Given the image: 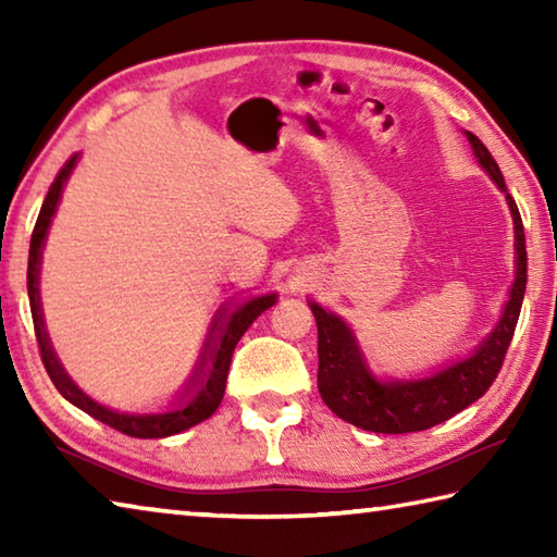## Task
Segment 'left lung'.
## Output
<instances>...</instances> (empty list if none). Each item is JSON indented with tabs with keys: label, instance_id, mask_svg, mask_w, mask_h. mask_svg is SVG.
Returning a JSON list of instances; mask_svg holds the SVG:
<instances>
[{
	"label": "left lung",
	"instance_id": "left-lung-1",
	"mask_svg": "<svg viewBox=\"0 0 557 557\" xmlns=\"http://www.w3.org/2000/svg\"><path fill=\"white\" fill-rule=\"evenodd\" d=\"M467 139L474 147L479 164L486 169L496 186L506 194L502 169H498L492 152L471 132H467ZM506 201L516 223V282L511 295H508L502 322L496 324L494 332L484 338V344L467 361L449 366V369L435 373L432 379L381 383L366 371L351 329L332 312L312 305L319 332L317 385L329 410L361 430L383 432V435H403V432H420L440 425V422L449 420L451 414L469 408L471 403L482 398L492 388V383L504 366L508 346H511L528 277L523 221L511 194H506Z\"/></svg>",
	"mask_w": 557,
	"mask_h": 557
}]
</instances>
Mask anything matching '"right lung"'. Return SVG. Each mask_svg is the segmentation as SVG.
Wrapping results in <instances>:
<instances>
[{
  "label": "right lung",
  "instance_id": "right-lung-1",
  "mask_svg": "<svg viewBox=\"0 0 557 557\" xmlns=\"http://www.w3.org/2000/svg\"><path fill=\"white\" fill-rule=\"evenodd\" d=\"M75 164V154L61 166V172L55 174L53 184L49 186V194H46L44 206L39 219H36L34 233H32V245H29V270H26V287H29V305H32V317H34V332H36V342H39V351H41V361L46 373L51 375V381L65 400H71L75 408H81L83 412H88L90 418H96L106 425L115 428L122 435L129 437H139V440H157V437H169L176 435V432H184L188 428L199 425L206 418H211L223 400L225 393V379H228V369H231V358H233V348L240 342V336L248 332V326L256 322V319L265 312L268 307L275 305V295H265V297H256L250 301H245L240 309H235L233 317L228 319V324L221 329V336L213 338L215 329H219V319H215L211 326V338L206 342V348L201 354V361L196 366V371L191 379H188L186 388L182 395H188L186 403L182 408L174 412H162V414H125V412H115L98 405L96 400H90L86 393H83L78 385H75L69 373L61 369L59 358H55L49 334L44 329V317H41V301H39V265H41V248H44V238L46 231H49L51 215L55 213V203L61 199L63 184L69 178L71 169Z\"/></svg>",
  "mask_w": 557,
  "mask_h": 557
}]
</instances>
